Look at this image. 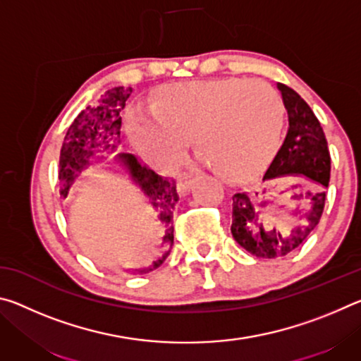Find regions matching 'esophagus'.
<instances>
[{
    "label": "esophagus",
    "instance_id": "obj_1",
    "mask_svg": "<svg viewBox=\"0 0 361 361\" xmlns=\"http://www.w3.org/2000/svg\"><path fill=\"white\" fill-rule=\"evenodd\" d=\"M192 181H194V178H192L191 175H183L181 178L178 180V185H176V186H178V191L181 194H185L188 189H189V186L192 185Z\"/></svg>",
    "mask_w": 361,
    "mask_h": 361
}]
</instances>
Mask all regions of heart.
<instances>
[{"label": "heart", "instance_id": "heart-1", "mask_svg": "<svg viewBox=\"0 0 361 361\" xmlns=\"http://www.w3.org/2000/svg\"><path fill=\"white\" fill-rule=\"evenodd\" d=\"M285 108L277 90L239 78L170 84L157 90L152 111L132 109L127 133L157 166L178 161L189 135L200 161L223 178L253 175L276 152Z\"/></svg>", "mask_w": 361, "mask_h": 361}]
</instances>
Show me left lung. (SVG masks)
Wrapping results in <instances>:
<instances>
[{
    "mask_svg": "<svg viewBox=\"0 0 361 361\" xmlns=\"http://www.w3.org/2000/svg\"><path fill=\"white\" fill-rule=\"evenodd\" d=\"M277 87L282 92L283 105L288 113V132L271 166L262 175L264 186L252 195L247 192L232 195V237L248 253L264 259L282 258L291 253L315 229L325 207L331 170L325 133L314 111L288 85L279 82ZM291 176L307 179L316 186L312 192L306 190L302 193L307 185H295L291 192L277 195L278 188L284 182L283 178L290 180ZM266 195H274L278 202L292 195V204L297 209L290 212V216L297 226L290 235H282L275 228L265 229L266 222L273 224L265 213L269 204L264 200Z\"/></svg>",
    "mask_w": 361,
    "mask_h": 361,
    "instance_id": "left-lung-1",
    "label": "left lung"
}]
</instances>
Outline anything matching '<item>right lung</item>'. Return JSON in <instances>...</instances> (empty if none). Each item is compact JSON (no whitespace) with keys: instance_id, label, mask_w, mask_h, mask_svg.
<instances>
[{"instance_id":"obj_1","label":"right lung","mask_w":361,"mask_h":361,"mask_svg":"<svg viewBox=\"0 0 361 361\" xmlns=\"http://www.w3.org/2000/svg\"><path fill=\"white\" fill-rule=\"evenodd\" d=\"M132 94V87H114L102 95L97 105L85 106L73 121L68 132H66L62 151H60V194L66 199L75 191V181L84 169L90 166V157L95 152L108 151L113 152L121 145V111L126 106V102ZM116 162L129 172L132 181L138 185L142 192L148 199V204L157 213V219L164 226L162 250L149 269L140 272L152 271L162 264L170 255L173 245V213L178 204V192H176L175 180L162 178L154 170L140 164L133 154L121 152L116 156Z\"/></svg>"}]
</instances>
